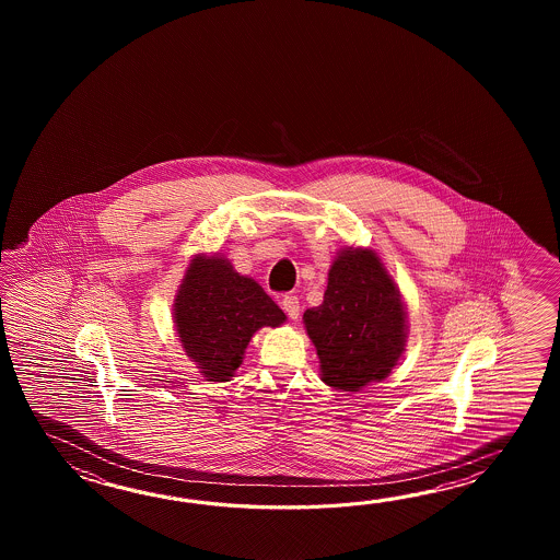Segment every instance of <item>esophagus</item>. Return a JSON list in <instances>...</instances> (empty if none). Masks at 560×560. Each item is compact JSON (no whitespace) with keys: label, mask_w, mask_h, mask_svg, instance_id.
Masks as SVG:
<instances>
[{"label":"esophagus","mask_w":560,"mask_h":560,"mask_svg":"<svg viewBox=\"0 0 560 560\" xmlns=\"http://www.w3.org/2000/svg\"><path fill=\"white\" fill-rule=\"evenodd\" d=\"M282 308H284L290 320H298L300 318V302H298L296 296L288 294V296L282 298Z\"/></svg>","instance_id":"esophagus-1"}]
</instances>
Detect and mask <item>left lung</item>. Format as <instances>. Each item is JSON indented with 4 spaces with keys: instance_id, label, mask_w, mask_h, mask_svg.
Returning a JSON list of instances; mask_svg holds the SVG:
<instances>
[{
    "instance_id": "1",
    "label": "left lung",
    "mask_w": 560,
    "mask_h": 560,
    "mask_svg": "<svg viewBox=\"0 0 560 560\" xmlns=\"http://www.w3.org/2000/svg\"><path fill=\"white\" fill-rule=\"evenodd\" d=\"M405 306L372 250L348 248L332 262L324 302L304 312L322 381L357 393L386 378L405 350Z\"/></svg>"
}]
</instances>
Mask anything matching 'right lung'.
Returning a JSON list of instances; mask_svg holds the SVG:
<instances>
[{
  "label": "right lung",
  "instance_id": "1",
  "mask_svg": "<svg viewBox=\"0 0 560 560\" xmlns=\"http://www.w3.org/2000/svg\"><path fill=\"white\" fill-rule=\"evenodd\" d=\"M284 320V312L262 285L218 256L191 260L174 304L182 348L214 382L234 376L256 330Z\"/></svg>",
  "mask_w": 560,
  "mask_h": 560
}]
</instances>
